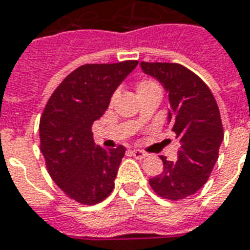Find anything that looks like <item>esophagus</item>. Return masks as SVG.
<instances>
[{
	"instance_id": "34e87169",
	"label": "esophagus",
	"mask_w": 250,
	"mask_h": 250,
	"mask_svg": "<svg viewBox=\"0 0 250 250\" xmlns=\"http://www.w3.org/2000/svg\"><path fill=\"white\" fill-rule=\"evenodd\" d=\"M132 155L136 158V159H145L147 157V152L142 151V150H132Z\"/></svg>"
}]
</instances>
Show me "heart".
I'll use <instances>...</instances> for the list:
<instances>
[{
    "label": "heart",
    "mask_w": 250,
    "mask_h": 250,
    "mask_svg": "<svg viewBox=\"0 0 250 250\" xmlns=\"http://www.w3.org/2000/svg\"><path fill=\"white\" fill-rule=\"evenodd\" d=\"M151 89H159V87H158V84H155L154 82H150V80H145V82L139 83V85H138V93L146 92V91H151ZM116 95H118V93H114V95H112V98H111V103H114L115 102Z\"/></svg>",
    "instance_id": "1"
}]
</instances>
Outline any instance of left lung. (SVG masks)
Returning <instances> with one entry per match:
<instances>
[{
  "instance_id": "obj_1",
  "label": "left lung",
  "mask_w": 250,
  "mask_h": 250,
  "mask_svg": "<svg viewBox=\"0 0 250 250\" xmlns=\"http://www.w3.org/2000/svg\"><path fill=\"white\" fill-rule=\"evenodd\" d=\"M141 66L168 93L167 122L181 145L175 162L161 157L163 171L150 186L163 198H186L204 186L218 159L224 141L220 109L209 87L184 65L143 62Z\"/></svg>"
}]
</instances>
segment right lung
<instances>
[{
  "label": "right lung",
  "mask_w": 250,
  "mask_h": 250,
  "mask_svg": "<svg viewBox=\"0 0 250 250\" xmlns=\"http://www.w3.org/2000/svg\"><path fill=\"white\" fill-rule=\"evenodd\" d=\"M138 62L85 64L69 73L48 100L40 120L41 152L55 184L83 205L107 198L125 148H103L92 125Z\"/></svg>",
  "instance_id": "right-lung-1"
}]
</instances>
